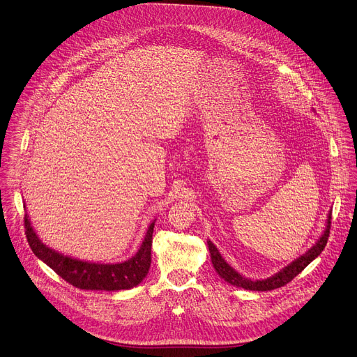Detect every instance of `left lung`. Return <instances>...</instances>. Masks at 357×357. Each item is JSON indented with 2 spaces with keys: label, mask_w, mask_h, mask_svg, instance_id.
<instances>
[{
  "label": "left lung",
  "mask_w": 357,
  "mask_h": 357,
  "mask_svg": "<svg viewBox=\"0 0 357 357\" xmlns=\"http://www.w3.org/2000/svg\"><path fill=\"white\" fill-rule=\"evenodd\" d=\"M329 229H331V215L328 216V222H326V227L324 230V234L321 236V238L315 243V245H312L304 255L298 257L296 261H293L291 264H289L286 268H283L280 272L275 273L271 278L266 279H261V280H251L247 279L244 276H241L238 272H236L219 254L218 248L213 245V243L211 240H208V247H209V252H211V259L213 264L215 271L219 273L220 278H223L227 283L234 284L237 287H243L247 290H258V291H266V290H273L278 287L284 286L286 283H289L293 278H296L312 259H315L321 251L325 248L328 237H329Z\"/></svg>",
  "instance_id": "obj_1"
}]
</instances>
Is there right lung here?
<instances>
[{
	"mask_svg": "<svg viewBox=\"0 0 357 357\" xmlns=\"http://www.w3.org/2000/svg\"><path fill=\"white\" fill-rule=\"evenodd\" d=\"M153 227L155 222L148 227L145 240L132 258L119 264H95L66 257L46 247L33 231L28 215H25V234L35 255L46 262L66 282L85 290L114 291L131 289L141 283L148 275L152 261Z\"/></svg>",
	"mask_w": 357,
	"mask_h": 357,
	"instance_id": "right-lung-1",
	"label": "right lung"
}]
</instances>
